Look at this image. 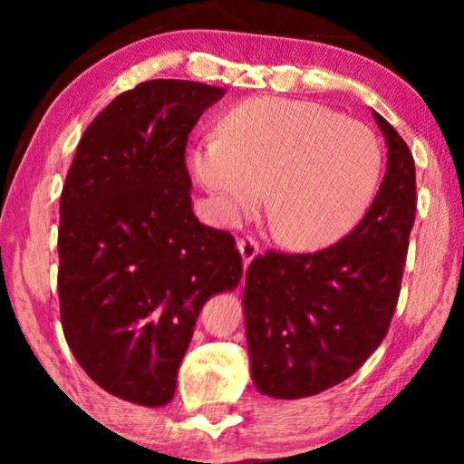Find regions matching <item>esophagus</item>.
<instances>
[{
	"mask_svg": "<svg viewBox=\"0 0 464 464\" xmlns=\"http://www.w3.org/2000/svg\"><path fill=\"white\" fill-rule=\"evenodd\" d=\"M238 251L243 256V264L245 268L253 262V257H257L259 253V243L256 240V237H243L238 240Z\"/></svg>",
	"mask_w": 464,
	"mask_h": 464,
	"instance_id": "34e87169",
	"label": "esophagus"
}]
</instances>
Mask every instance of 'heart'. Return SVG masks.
I'll use <instances>...</instances> for the list:
<instances>
[{"mask_svg":"<svg viewBox=\"0 0 464 464\" xmlns=\"http://www.w3.org/2000/svg\"><path fill=\"white\" fill-rule=\"evenodd\" d=\"M192 169L227 221L262 205L276 237L319 249L359 224L382 175V150L365 124L329 107L251 99L234 107L221 135L192 150Z\"/></svg>","mask_w":464,"mask_h":464,"instance_id":"heart-1","label":"heart"}]
</instances>
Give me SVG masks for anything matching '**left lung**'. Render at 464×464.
Wrapping results in <instances>:
<instances>
[{"label":"left lung","instance_id":"obj_1","mask_svg":"<svg viewBox=\"0 0 464 464\" xmlns=\"http://www.w3.org/2000/svg\"><path fill=\"white\" fill-rule=\"evenodd\" d=\"M372 113L389 145V167L359 226L314 253L270 249L246 270V342L264 395L300 399L332 389L389 332L416 218V169L408 143Z\"/></svg>","mask_w":464,"mask_h":464}]
</instances>
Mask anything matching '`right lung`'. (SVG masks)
Returning <instances> with one entry per match:
<instances>
[{
	"label": "right lung",
	"instance_id": "add662e5",
	"mask_svg": "<svg viewBox=\"0 0 464 464\" xmlns=\"http://www.w3.org/2000/svg\"><path fill=\"white\" fill-rule=\"evenodd\" d=\"M224 88L150 80L82 135L61 192L63 334L88 376L137 405L169 403L208 297L243 259L230 232L192 213L188 135Z\"/></svg>",
	"mask_w": 464,
	"mask_h": 464
}]
</instances>
